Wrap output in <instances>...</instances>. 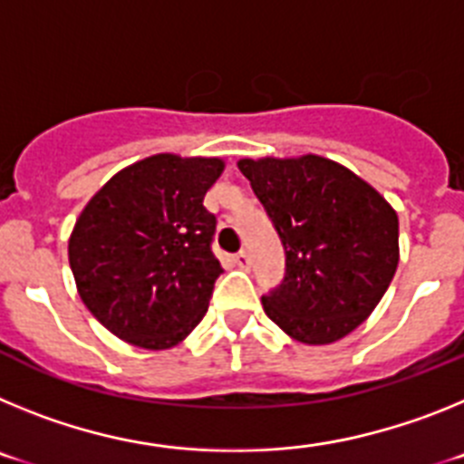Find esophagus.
<instances>
[{
	"instance_id": "1",
	"label": "esophagus",
	"mask_w": 464,
	"mask_h": 464,
	"mask_svg": "<svg viewBox=\"0 0 464 464\" xmlns=\"http://www.w3.org/2000/svg\"><path fill=\"white\" fill-rule=\"evenodd\" d=\"M235 262H237V267L248 269V267H251V256H248V253H246V251H239L235 256Z\"/></svg>"
}]
</instances>
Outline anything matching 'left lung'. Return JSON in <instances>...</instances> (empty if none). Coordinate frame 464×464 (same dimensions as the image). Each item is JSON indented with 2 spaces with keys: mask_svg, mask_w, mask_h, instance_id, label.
Masks as SVG:
<instances>
[{
  "mask_svg": "<svg viewBox=\"0 0 464 464\" xmlns=\"http://www.w3.org/2000/svg\"><path fill=\"white\" fill-rule=\"evenodd\" d=\"M272 218L285 276L262 295L265 314L295 342L346 337L385 295L400 262V220L358 174L321 155L237 162Z\"/></svg>",
  "mask_w": 464,
  "mask_h": 464,
  "instance_id": "left-lung-1",
  "label": "left lung"
}]
</instances>
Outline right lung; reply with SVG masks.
Segmentation results:
<instances>
[{"label": "right lung", "instance_id": "right-lung-1", "mask_svg": "<svg viewBox=\"0 0 464 464\" xmlns=\"http://www.w3.org/2000/svg\"><path fill=\"white\" fill-rule=\"evenodd\" d=\"M220 158L158 153L118 171L85 204L69 267L90 314L118 339L165 351L190 334L223 274L204 195Z\"/></svg>", "mask_w": 464, "mask_h": 464}]
</instances>
